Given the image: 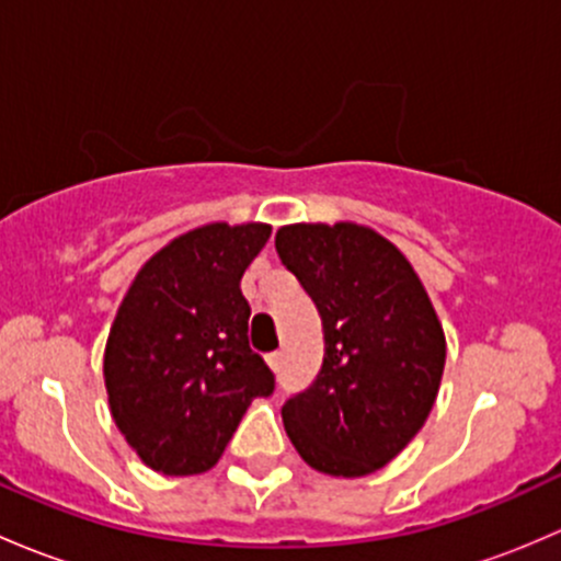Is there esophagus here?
<instances>
[{
  "label": "esophagus",
  "instance_id": "esophagus-1",
  "mask_svg": "<svg viewBox=\"0 0 561 561\" xmlns=\"http://www.w3.org/2000/svg\"><path fill=\"white\" fill-rule=\"evenodd\" d=\"M267 365H270V367H273V369H275V373H278V369H280V365H283V354H280V351H273V354H270V356H267Z\"/></svg>",
  "mask_w": 561,
  "mask_h": 561
}]
</instances>
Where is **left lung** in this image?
<instances>
[{
	"instance_id": "8db88e82",
	"label": "left lung",
	"mask_w": 561,
	"mask_h": 561,
	"mask_svg": "<svg viewBox=\"0 0 561 561\" xmlns=\"http://www.w3.org/2000/svg\"><path fill=\"white\" fill-rule=\"evenodd\" d=\"M275 251L316 302L323 365L283 426L313 470L362 478L419 435L446 367V334L400 248L359 224H291Z\"/></svg>"
}]
</instances>
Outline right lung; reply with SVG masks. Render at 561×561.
Segmentation results:
<instances>
[{"instance_id": "obj_1", "label": "right lung", "mask_w": 561, "mask_h": 561, "mask_svg": "<svg viewBox=\"0 0 561 561\" xmlns=\"http://www.w3.org/2000/svg\"><path fill=\"white\" fill-rule=\"evenodd\" d=\"M270 224L216 221L167 242L131 280L105 345L115 426L148 467L196 476L221 459L273 369L248 345L240 278Z\"/></svg>"}]
</instances>
